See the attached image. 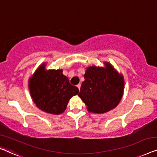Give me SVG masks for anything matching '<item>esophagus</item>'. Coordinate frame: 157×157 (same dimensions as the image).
Returning <instances> with one entry per match:
<instances>
[{"mask_svg":"<svg viewBox=\"0 0 157 157\" xmlns=\"http://www.w3.org/2000/svg\"><path fill=\"white\" fill-rule=\"evenodd\" d=\"M77 87H78V89H79V90H80V87H81V84L79 83V84H78V85H77Z\"/></svg>","mask_w":157,"mask_h":157,"instance_id":"esophagus-1","label":"esophagus"}]
</instances>
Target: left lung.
Listing matches in <instances>:
<instances>
[{
    "mask_svg": "<svg viewBox=\"0 0 157 157\" xmlns=\"http://www.w3.org/2000/svg\"><path fill=\"white\" fill-rule=\"evenodd\" d=\"M105 67L90 66L84 75L78 96L90 112L103 114L114 109L122 98L124 81L111 64L105 63Z\"/></svg>",
    "mask_w": 157,
    "mask_h": 157,
    "instance_id": "1",
    "label": "left lung"
}]
</instances>
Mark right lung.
Instances as JSON below:
<instances>
[{
    "instance_id": "1",
    "label": "right lung",
    "mask_w": 157,
    "mask_h": 157,
    "mask_svg": "<svg viewBox=\"0 0 157 157\" xmlns=\"http://www.w3.org/2000/svg\"><path fill=\"white\" fill-rule=\"evenodd\" d=\"M28 84L34 103L50 114L63 113L70 98L79 92L78 88L63 74V70H46L45 63L37 68Z\"/></svg>"
}]
</instances>
